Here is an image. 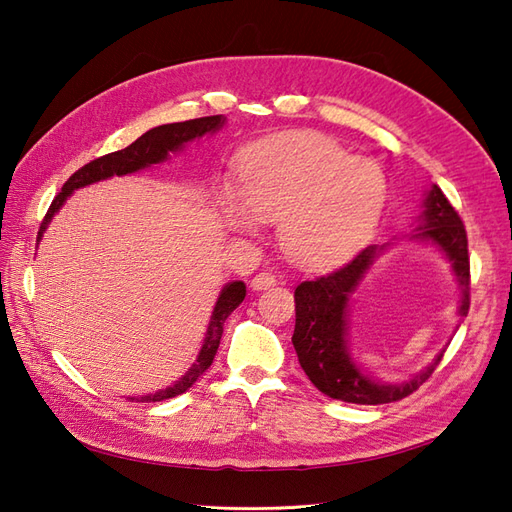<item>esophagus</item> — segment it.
<instances>
[{"instance_id": "1", "label": "esophagus", "mask_w": 512, "mask_h": 512, "mask_svg": "<svg viewBox=\"0 0 512 512\" xmlns=\"http://www.w3.org/2000/svg\"><path fill=\"white\" fill-rule=\"evenodd\" d=\"M275 275L271 273V271H260V273H256L254 275V280H252V288L254 290H267V288H271V286H275Z\"/></svg>"}]
</instances>
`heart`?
<instances>
[{"label":"heart","mask_w":512,"mask_h":512,"mask_svg":"<svg viewBox=\"0 0 512 512\" xmlns=\"http://www.w3.org/2000/svg\"><path fill=\"white\" fill-rule=\"evenodd\" d=\"M384 200L382 168L350 158L320 134L256 145L243 158L239 185L226 183L222 190L232 224L252 228L256 218L282 220L286 250L312 265L354 252L378 224Z\"/></svg>","instance_id":"1"}]
</instances>
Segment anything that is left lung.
Here are the masks:
<instances>
[{
    "label": "left lung",
    "instance_id": "left-lung-1",
    "mask_svg": "<svg viewBox=\"0 0 512 512\" xmlns=\"http://www.w3.org/2000/svg\"><path fill=\"white\" fill-rule=\"evenodd\" d=\"M425 226L418 235L431 239L440 245L446 256L453 260L455 273L461 286L459 314L470 312V254H468V232L463 226L459 213L448 203L438 185H433L425 200L423 213ZM376 256V247L369 245L346 265L337 267L331 273H324L305 280L294 290V322L292 344L297 350L299 363L307 378L314 382L316 389L331 399L348 401V404L380 406L399 401L412 395L418 386L431 378L429 367L421 376L412 378L406 384H378L365 378L346 352V307L350 292L359 284L363 273L369 269ZM442 356H438L436 365Z\"/></svg>",
    "mask_w": 512,
    "mask_h": 512
}]
</instances>
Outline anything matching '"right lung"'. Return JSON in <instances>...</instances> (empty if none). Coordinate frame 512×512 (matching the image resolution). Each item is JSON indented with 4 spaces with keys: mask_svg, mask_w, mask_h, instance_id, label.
I'll use <instances>...</instances> for the list:
<instances>
[{
    "mask_svg": "<svg viewBox=\"0 0 512 512\" xmlns=\"http://www.w3.org/2000/svg\"><path fill=\"white\" fill-rule=\"evenodd\" d=\"M222 123H224V115L198 117V119L181 121V123H166V126H158V128L145 132L141 138H136V141L132 145H128L126 149L106 153V156L96 158V160H91L89 164L81 166L64 183L61 192L53 198V203H51L49 211H46L44 220L40 224L38 241L42 237V232L46 230V224H49L51 218L55 215V211L66 203V198L76 188H83V185L96 183L100 179H108L113 175H128V173H134V170H141L149 164H158L168 156L170 151L179 149L183 143L192 141V138H198V136H203L207 132H215L222 126ZM243 299H245V284L243 282L228 284L222 290L218 303H215L213 316H211L209 329H207V337H205V344H203V350H200V354H198L196 365L175 386H170V389L160 391L156 395H145L138 401H162V399L177 397V395L188 391L190 386L211 367V363L215 359V352H218V348H220V339H222V333H224V322L241 305Z\"/></svg>",
    "mask_w": 512,
    "mask_h": 512,
    "instance_id": "1",
    "label": "right lung"
}]
</instances>
